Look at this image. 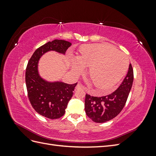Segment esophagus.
Here are the masks:
<instances>
[{"label": "esophagus", "instance_id": "1", "mask_svg": "<svg viewBox=\"0 0 156 156\" xmlns=\"http://www.w3.org/2000/svg\"><path fill=\"white\" fill-rule=\"evenodd\" d=\"M75 88H76L77 90H79V89H81V88H84V87L82 85V84L81 83H78L76 87H75Z\"/></svg>", "mask_w": 156, "mask_h": 156}]
</instances>
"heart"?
<instances>
[{"label": "heart", "mask_w": 156, "mask_h": 156, "mask_svg": "<svg viewBox=\"0 0 156 156\" xmlns=\"http://www.w3.org/2000/svg\"><path fill=\"white\" fill-rule=\"evenodd\" d=\"M129 66L126 55L107 44L83 46L79 58L72 59V69L80 75L84 67L89 68L88 74L98 90L107 92L124 77Z\"/></svg>", "instance_id": "1"}]
</instances>
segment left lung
<instances>
[{
	"instance_id": "8db88e82",
	"label": "left lung",
	"mask_w": 156,
	"mask_h": 156,
	"mask_svg": "<svg viewBox=\"0 0 156 156\" xmlns=\"http://www.w3.org/2000/svg\"><path fill=\"white\" fill-rule=\"evenodd\" d=\"M133 81V70L130 64L124 81L109 95L94 97L86 94L84 109L87 115L97 123H103L114 119L123 109Z\"/></svg>"
}]
</instances>
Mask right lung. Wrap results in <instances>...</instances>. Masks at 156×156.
<instances>
[{"mask_svg": "<svg viewBox=\"0 0 156 156\" xmlns=\"http://www.w3.org/2000/svg\"><path fill=\"white\" fill-rule=\"evenodd\" d=\"M71 45L70 42L62 40L49 41L35 51L27 64L25 81L29 101L38 114L49 119H59L64 115L77 83L45 81L40 76L37 63L47 52L55 51L64 55Z\"/></svg>", "mask_w": 156, "mask_h": 156, "instance_id": "obj_1", "label": "right lung"}]
</instances>
